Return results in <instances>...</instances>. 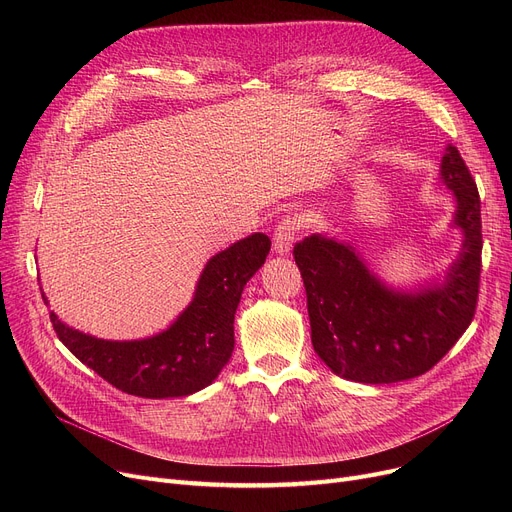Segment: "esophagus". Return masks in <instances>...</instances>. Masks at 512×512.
<instances>
[{
	"label": "esophagus",
	"mask_w": 512,
	"mask_h": 512,
	"mask_svg": "<svg viewBox=\"0 0 512 512\" xmlns=\"http://www.w3.org/2000/svg\"><path fill=\"white\" fill-rule=\"evenodd\" d=\"M301 228H303L301 220H297V218L282 220L274 232V251L278 255H288L292 249V242H294V238H297Z\"/></svg>",
	"instance_id": "34e87169"
}]
</instances>
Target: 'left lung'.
<instances>
[{"label": "left lung", "instance_id": "1", "mask_svg": "<svg viewBox=\"0 0 512 512\" xmlns=\"http://www.w3.org/2000/svg\"><path fill=\"white\" fill-rule=\"evenodd\" d=\"M440 178L456 199L463 249L444 282L405 292L386 286L348 242L311 234L294 245L311 321V342L336 375L394 384L432 369L469 328L481 274V205L459 149L448 145Z\"/></svg>", "mask_w": 512, "mask_h": 512}]
</instances>
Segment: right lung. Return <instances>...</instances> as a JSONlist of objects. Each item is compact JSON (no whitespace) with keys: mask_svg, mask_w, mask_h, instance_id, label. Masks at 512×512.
Here are the masks:
<instances>
[{"mask_svg":"<svg viewBox=\"0 0 512 512\" xmlns=\"http://www.w3.org/2000/svg\"><path fill=\"white\" fill-rule=\"evenodd\" d=\"M272 240L261 232L213 255L195 297L174 324L143 340H101L78 332L56 313L53 330L68 351L118 390L143 398H174L203 390L234 351V313L245 284L265 263ZM43 301L47 303L45 294Z\"/></svg>","mask_w":512,"mask_h":512,"instance_id":"1","label":"right lung"}]
</instances>
